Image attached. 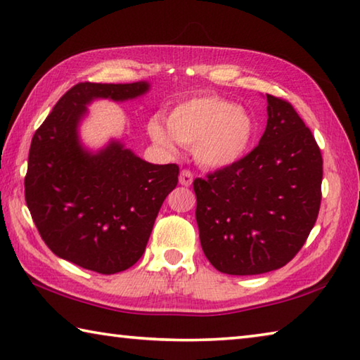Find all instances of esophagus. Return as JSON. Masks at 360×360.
Masks as SVG:
<instances>
[{
  "mask_svg": "<svg viewBox=\"0 0 360 360\" xmlns=\"http://www.w3.org/2000/svg\"><path fill=\"white\" fill-rule=\"evenodd\" d=\"M192 181H193V173L191 172V169H182L179 174V184L188 187L192 184Z\"/></svg>",
  "mask_w": 360,
  "mask_h": 360,
  "instance_id": "esophagus-1",
  "label": "esophagus"
}]
</instances>
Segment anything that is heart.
Masks as SVG:
<instances>
[{"label":"heart","instance_id":"heart-1","mask_svg":"<svg viewBox=\"0 0 360 360\" xmlns=\"http://www.w3.org/2000/svg\"><path fill=\"white\" fill-rule=\"evenodd\" d=\"M163 122L154 115L148 124L152 141L173 150L174 141L195 148V157L208 168L233 165L251 149L255 124L246 109L217 95H200L176 105Z\"/></svg>","mask_w":360,"mask_h":360}]
</instances>
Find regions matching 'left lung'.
<instances>
[{
  "label": "left lung",
  "instance_id": "obj_1",
  "mask_svg": "<svg viewBox=\"0 0 360 360\" xmlns=\"http://www.w3.org/2000/svg\"><path fill=\"white\" fill-rule=\"evenodd\" d=\"M266 101L259 144L233 165L193 181L202 249L227 275H262L289 264L319 214V146L289 101L273 95Z\"/></svg>",
  "mask_w": 360,
  "mask_h": 360
}]
</instances>
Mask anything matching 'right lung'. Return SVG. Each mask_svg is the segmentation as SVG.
I'll return each instance as SVG.
<instances>
[{
    "label": "right lung",
    "instance_id": "obj_1",
    "mask_svg": "<svg viewBox=\"0 0 360 360\" xmlns=\"http://www.w3.org/2000/svg\"><path fill=\"white\" fill-rule=\"evenodd\" d=\"M148 82H79L53 106L32 139L25 202L51 251L77 266L114 275L136 264L167 195L178 186L176 163L152 165L112 141L90 154L77 138L85 105L124 101Z\"/></svg>",
    "mask_w": 360,
    "mask_h": 360
}]
</instances>
